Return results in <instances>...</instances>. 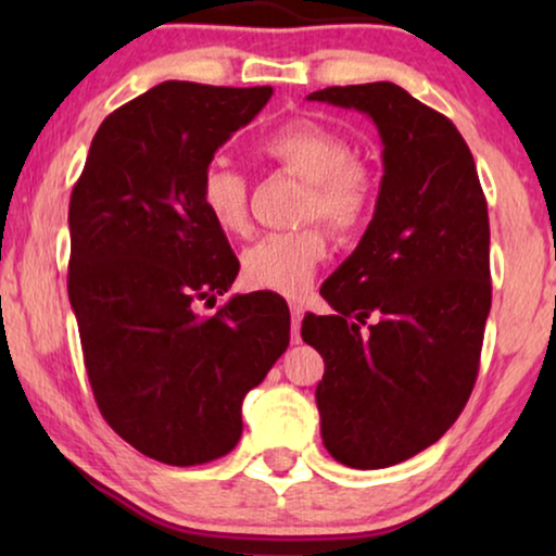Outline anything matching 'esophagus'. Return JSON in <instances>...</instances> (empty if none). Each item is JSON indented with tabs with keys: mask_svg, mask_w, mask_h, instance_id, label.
Returning a JSON list of instances; mask_svg holds the SVG:
<instances>
[{
	"mask_svg": "<svg viewBox=\"0 0 556 556\" xmlns=\"http://www.w3.org/2000/svg\"><path fill=\"white\" fill-rule=\"evenodd\" d=\"M291 316H293V341L299 344V341H301L299 329H301V318H303V303L291 301Z\"/></svg>",
	"mask_w": 556,
	"mask_h": 556,
	"instance_id": "obj_1",
	"label": "esophagus"
}]
</instances>
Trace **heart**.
Segmentation results:
<instances>
[{"label":"heart","mask_w":556,"mask_h":556,"mask_svg":"<svg viewBox=\"0 0 556 556\" xmlns=\"http://www.w3.org/2000/svg\"><path fill=\"white\" fill-rule=\"evenodd\" d=\"M261 154L306 181L301 223L324 219L339 235H354L367 225L377 202V177L367 162L354 156L344 134L318 121L295 118L265 136ZM197 197L219 232H248V179L235 166L210 162ZM326 253L329 238L321 225L265 235L242 253V280L255 291L299 295L314 280Z\"/></svg>","instance_id":"heart-1"}]
</instances>
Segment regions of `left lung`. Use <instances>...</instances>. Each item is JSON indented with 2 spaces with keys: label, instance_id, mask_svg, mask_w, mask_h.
Returning a JSON list of instances; mask_svg holds the SVG:
<instances>
[{
  "label": "left lung",
  "instance_id": "8db88e82",
  "mask_svg": "<svg viewBox=\"0 0 556 556\" xmlns=\"http://www.w3.org/2000/svg\"><path fill=\"white\" fill-rule=\"evenodd\" d=\"M308 101L367 113L384 143L375 217L321 286L337 314H306L301 337L326 364V451L387 468L438 443L473 392L491 311L489 204L453 121L405 88L333 86Z\"/></svg>",
  "mask_w": 556,
  "mask_h": 556
}]
</instances>
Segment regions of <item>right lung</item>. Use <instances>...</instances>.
<instances>
[{"instance_id": "1", "label": "right lung", "mask_w": 556, "mask_h": 556, "mask_svg": "<svg viewBox=\"0 0 556 556\" xmlns=\"http://www.w3.org/2000/svg\"><path fill=\"white\" fill-rule=\"evenodd\" d=\"M270 96V86L159 83L103 121L71 194L67 295L90 390L103 420L166 466L230 453L242 400L291 341L276 293L197 311L240 270L200 207V177Z\"/></svg>"}]
</instances>
